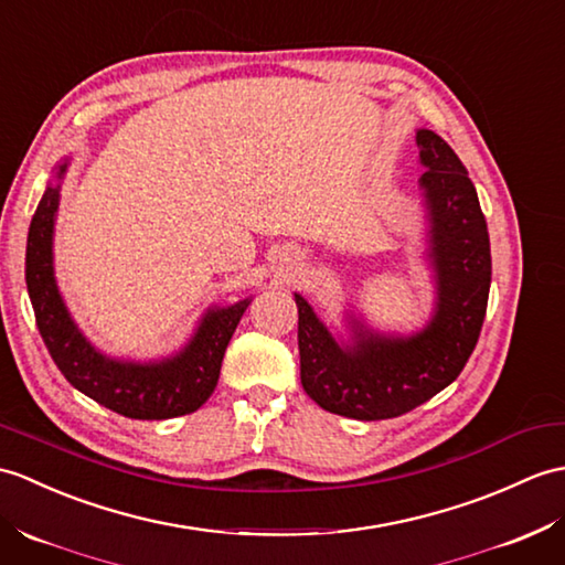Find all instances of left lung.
<instances>
[{
	"instance_id": "left-lung-1",
	"label": "left lung",
	"mask_w": 565,
	"mask_h": 565,
	"mask_svg": "<svg viewBox=\"0 0 565 565\" xmlns=\"http://www.w3.org/2000/svg\"><path fill=\"white\" fill-rule=\"evenodd\" d=\"M426 209V259L436 303L412 334H383L347 312L349 339H337L308 300L298 306L300 383L322 409L380 422L416 409L462 373L483 324L491 288V245L479 196L457 153L430 129H416Z\"/></svg>"
}]
</instances>
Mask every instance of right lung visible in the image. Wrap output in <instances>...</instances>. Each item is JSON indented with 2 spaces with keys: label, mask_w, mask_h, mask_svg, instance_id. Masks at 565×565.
Segmentation results:
<instances>
[{
  "label": "right lung",
  "mask_w": 565,
  "mask_h": 565,
  "mask_svg": "<svg viewBox=\"0 0 565 565\" xmlns=\"http://www.w3.org/2000/svg\"><path fill=\"white\" fill-rule=\"evenodd\" d=\"M67 168L70 159H64L55 180L47 182L25 243V286H29L38 330L52 361L78 392L127 418L159 422V418L196 412L212 397L223 353L253 298H243L233 306L209 308L188 344L173 356L127 361L98 351L76 327L55 279L52 238H55L60 190Z\"/></svg>",
  "instance_id": "obj_1"
}]
</instances>
